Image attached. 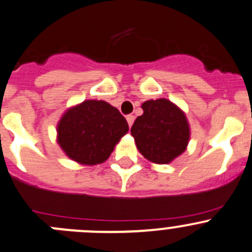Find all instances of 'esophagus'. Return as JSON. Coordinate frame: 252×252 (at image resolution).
Wrapping results in <instances>:
<instances>
[{"instance_id": "1", "label": "esophagus", "mask_w": 252, "mask_h": 252, "mask_svg": "<svg viewBox=\"0 0 252 252\" xmlns=\"http://www.w3.org/2000/svg\"><path fill=\"white\" fill-rule=\"evenodd\" d=\"M126 120H127V122H128V126H132V124H133V121H135V116H133V115H128L127 117H126Z\"/></svg>"}]
</instances>
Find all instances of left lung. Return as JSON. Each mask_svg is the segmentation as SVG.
Instances as JSON below:
<instances>
[{
    "label": "left lung",
    "instance_id": "8db88e82",
    "mask_svg": "<svg viewBox=\"0 0 252 252\" xmlns=\"http://www.w3.org/2000/svg\"><path fill=\"white\" fill-rule=\"evenodd\" d=\"M141 107L143 114L131 127L138 152L151 163H171L187 150L190 140L186 114L168 99L147 100Z\"/></svg>",
    "mask_w": 252,
    "mask_h": 252
}]
</instances>
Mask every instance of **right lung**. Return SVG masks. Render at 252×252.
<instances>
[{
	"instance_id": "add662e5",
	"label": "right lung",
	"mask_w": 252,
	"mask_h": 252,
	"mask_svg": "<svg viewBox=\"0 0 252 252\" xmlns=\"http://www.w3.org/2000/svg\"><path fill=\"white\" fill-rule=\"evenodd\" d=\"M127 131V121L116 107L104 100H85L62 115L57 142L74 162L95 166L110 157Z\"/></svg>"
}]
</instances>
